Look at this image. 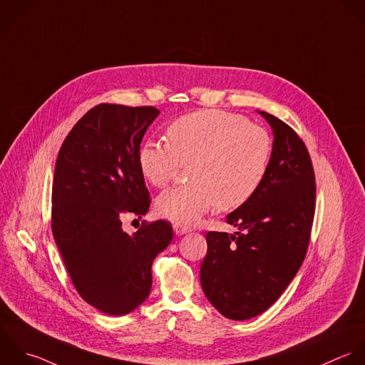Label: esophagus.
<instances>
[{"label": "esophagus", "mask_w": 365, "mask_h": 365, "mask_svg": "<svg viewBox=\"0 0 365 365\" xmlns=\"http://www.w3.org/2000/svg\"><path fill=\"white\" fill-rule=\"evenodd\" d=\"M173 230H175V233H176L178 236H182V235L189 233V232H190V227H186V226L180 225V223H175V225H173Z\"/></svg>", "instance_id": "34e87169"}]
</instances>
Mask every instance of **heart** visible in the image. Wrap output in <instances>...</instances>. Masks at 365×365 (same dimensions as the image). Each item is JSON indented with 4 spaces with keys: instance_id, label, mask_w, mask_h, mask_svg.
<instances>
[{
    "instance_id": "1",
    "label": "heart",
    "mask_w": 365,
    "mask_h": 365,
    "mask_svg": "<svg viewBox=\"0 0 365 365\" xmlns=\"http://www.w3.org/2000/svg\"><path fill=\"white\" fill-rule=\"evenodd\" d=\"M169 142L148 139L138 162L153 186H166L182 163H190V183L170 187L156 199L158 212L172 222L193 225L217 206L233 210L259 190L270 168V133L236 113L210 109L185 115L166 129Z\"/></svg>"
}]
</instances>
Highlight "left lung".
Here are the masks:
<instances>
[{"mask_svg":"<svg viewBox=\"0 0 365 365\" xmlns=\"http://www.w3.org/2000/svg\"><path fill=\"white\" fill-rule=\"evenodd\" d=\"M259 113L273 129L269 172L250 200L226 216L235 235L209 232L200 283L230 320L266 312L287 289L307 253L316 210V178L302 138L283 120Z\"/></svg>","mask_w":365,"mask_h":365,"instance_id":"1","label":"left lung"}]
</instances>
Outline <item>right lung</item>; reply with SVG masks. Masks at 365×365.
Segmentation results:
<instances>
[{"instance_id": "add662e5", "label": "right lung", "mask_w": 365, "mask_h": 365, "mask_svg": "<svg viewBox=\"0 0 365 365\" xmlns=\"http://www.w3.org/2000/svg\"><path fill=\"white\" fill-rule=\"evenodd\" d=\"M159 110L101 103L65 138L52 183V235L81 297L109 316L139 307L152 263L173 237L169 222H143L128 235L125 215H146L150 199L139 168L142 138Z\"/></svg>"}]
</instances>
